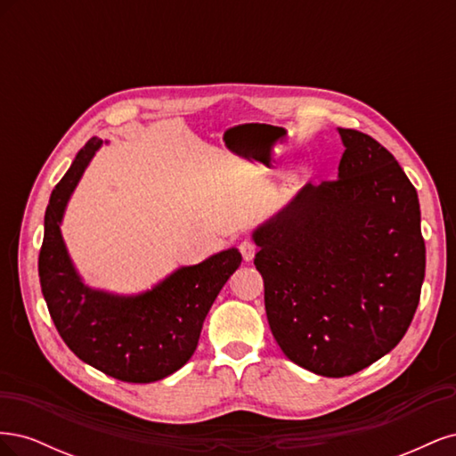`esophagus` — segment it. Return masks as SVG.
<instances>
[{"label": "esophagus", "mask_w": 456, "mask_h": 456, "mask_svg": "<svg viewBox=\"0 0 456 456\" xmlns=\"http://www.w3.org/2000/svg\"><path fill=\"white\" fill-rule=\"evenodd\" d=\"M238 249H240L243 260H253V256H255V253H256V245H255L253 241H249V240H243V241L240 243Z\"/></svg>", "instance_id": "esophagus-1"}]
</instances>
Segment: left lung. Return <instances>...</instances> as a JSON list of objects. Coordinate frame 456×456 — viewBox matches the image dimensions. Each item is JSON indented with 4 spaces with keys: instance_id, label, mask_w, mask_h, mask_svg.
<instances>
[{
    "instance_id": "8db88e82",
    "label": "left lung",
    "mask_w": 456,
    "mask_h": 456,
    "mask_svg": "<svg viewBox=\"0 0 456 456\" xmlns=\"http://www.w3.org/2000/svg\"><path fill=\"white\" fill-rule=\"evenodd\" d=\"M338 133V178L306 184L253 233L273 338L293 363L335 379L397 346L426 270L415 186L372 136Z\"/></svg>"
}]
</instances>
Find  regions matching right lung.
Wrapping results in <instances>:
<instances>
[{
    "mask_svg": "<svg viewBox=\"0 0 456 456\" xmlns=\"http://www.w3.org/2000/svg\"><path fill=\"white\" fill-rule=\"evenodd\" d=\"M102 141L91 139L54 186L39 249V283L59 335L81 362L134 384L156 382L181 369L196 352L205 315L241 265L228 249L181 268L139 297L91 291L79 281L61 236V218L81 173Z\"/></svg>",
    "mask_w": 456,
    "mask_h": 456,
    "instance_id": "1",
    "label": "right lung"
}]
</instances>
